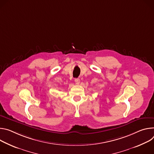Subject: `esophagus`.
<instances>
[{"label":"esophagus","instance_id":"1","mask_svg":"<svg viewBox=\"0 0 154 154\" xmlns=\"http://www.w3.org/2000/svg\"><path fill=\"white\" fill-rule=\"evenodd\" d=\"M75 84H77V85H79V83H80V79H75Z\"/></svg>","mask_w":154,"mask_h":154}]
</instances>
